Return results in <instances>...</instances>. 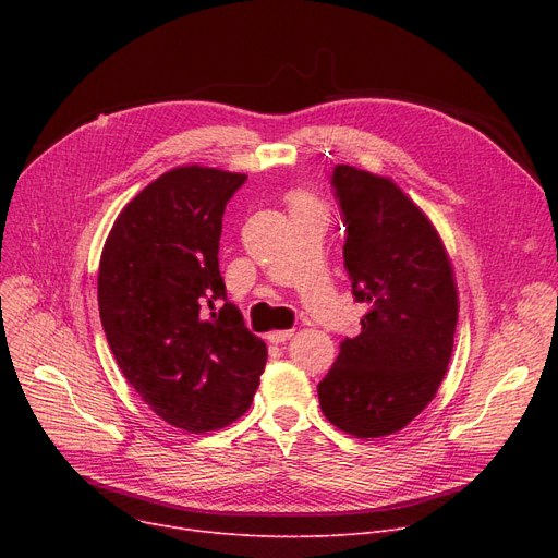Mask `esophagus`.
<instances>
[{
	"instance_id": "34e87169",
	"label": "esophagus",
	"mask_w": 558,
	"mask_h": 558,
	"mask_svg": "<svg viewBox=\"0 0 558 558\" xmlns=\"http://www.w3.org/2000/svg\"><path fill=\"white\" fill-rule=\"evenodd\" d=\"M291 337H294V330H274V332H269V341L271 343H284Z\"/></svg>"
}]
</instances>
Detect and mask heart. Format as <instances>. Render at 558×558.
<instances>
[{"mask_svg":"<svg viewBox=\"0 0 558 558\" xmlns=\"http://www.w3.org/2000/svg\"><path fill=\"white\" fill-rule=\"evenodd\" d=\"M289 205H291V210L318 208V201L310 192H305V190H294V192H289Z\"/></svg>","mask_w":558,"mask_h":558,"instance_id":"b5f03b06","label":"heart"}]
</instances>
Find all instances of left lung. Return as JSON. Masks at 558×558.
<instances>
[{
  "instance_id": "1",
  "label": "left lung",
  "mask_w": 558,
  "mask_h": 558,
  "mask_svg": "<svg viewBox=\"0 0 558 558\" xmlns=\"http://www.w3.org/2000/svg\"><path fill=\"white\" fill-rule=\"evenodd\" d=\"M332 187L345 223L343 267L368 312L362 332L341 341L318 402L341 432L377 438L412 423L441 387L457 282L436 228L391 179L337 165Z\"/></svg>"
}]
</instances>
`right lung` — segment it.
<instances>
[{"label": "right lung", "mask_w": 558, "mask_h": 558, "mask_svg": "<svg viewBox=\"0 0 558 558\" xmlns=\"http://www.w3.org/2000/svg\"><path fill=\"white\" fill-rule=\"evenodd\" d=\"M246 173L175 167L114 219L97 299L129 385L169 425L205 434L238 421L255 396L267 343L228 303L219 274L226 203Z\"/></svg>", "instance_id": "right-lung-1"}]
</instances>
